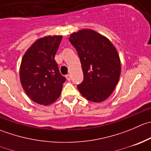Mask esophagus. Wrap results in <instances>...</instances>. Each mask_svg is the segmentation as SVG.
Wrapping results in <instances>:
<instances>
[{"label":"esophagus","mask_w":151,"mask_h":151,"mask_svg":"<svg viewBox=\"0 0 151 151\" xmlns=\"http://www.w3.org/2000/svg\"><path fill=\"white\" fill-rule=\"evenodd\" d=\"M65 77H66L68 81H70V80H71V75H70V74H67V75H65Z\"/></svg>","instance_id":"34e87169"}]
</instances>
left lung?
Segmentation results:
<instances>
[{"instance_id": "1", "label": "left lung", "mask_w": 151, "mask_h": 151, "mask_svg": "<svg viewBox=\"0 0 151 151\" xmlns=\"http://www.w3.org/2000/svg\"><path fill=\"white\" fill-rule=\"evenodd\" d=\"M69 41L77 49L84 80L77 86L89 101L101 102L112 93L119 81L121 62L116 47L106 37L90 29L70 35Z\"/></svg>"}]
</instances>
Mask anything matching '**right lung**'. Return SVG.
I'll use <instances>...</instances> for the list:
<instances>
[{
  "instance_id": "obj_1",
  "label": "right lung",
  "mask_w": 151,
  "mask_h": 151,
  "mask_svg": "<svg viewBox=\"0 0 151 151\" xmlns=\"http://www.w3.org/2000/svg\"><path fill=\"white\" fill-rule=\"evenodd\" d=\"M62 35L37 39L22 58L20 80L27 96L36 103L49 105L60 95L65 77L61 75L55 60Z\"/></svg>"
}]
</instances>
